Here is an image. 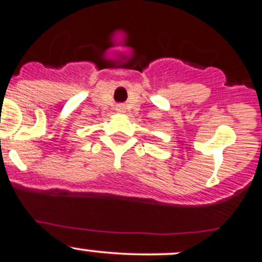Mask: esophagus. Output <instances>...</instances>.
Masks as SVG:
<instances>
[{
	"instance_id": "1",
	"label": "esophagus",
	"mask_w": 262,
	"mask_h": 262,
	"mask_svg": "<svg viewBox=\"0 0 262 262\" xmlns=\"http://www.w3.org/2000/svg\"><path fill=\"white\" fill-rule=\"evenodd\" d=\"M117 110H118L119 113H123L124 112V106H123V105H118V106H117Z\"/></svg>"
}]
</instances>
